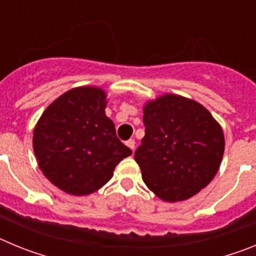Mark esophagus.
I'll return each mask as SVG.
<instances>
[{
	"label": "esophagus",
	"mask_w": 256,
	"mask_h": 256,
	"mask_svg": "<svg viewBox=\"0 0 256 256\" xmlns=\"http://www.w3.org/2000/svg\"><path fill=\"white\" fill-rule=\"evenodd\" d=\"M126 146H128V148H130V150H132V151H134V146H136V142H134V140H132V138H130V140H128V141L126 142Z\"/></svg>",
	"instance_id": "1"
}]
</instances>
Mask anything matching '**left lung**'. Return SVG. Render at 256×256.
I'll use <instances>...</instances> for the list:
<instances>
[{"instance_id": "8db88e82", "label": "left lung", "mask_w": 256, "mask_h": 256, "mask_svg": "<svg viewBox=\"0 0 256 256\" xmlns=\"http://www.w3.org/2000/svg\"><path fill=\"white\" fill-rule=\"evenodd\" d=\"M144 124L134 159L158 198L186 200L209 184L220 165L224 136L204 106L165 94L144 106Z\"/></svg>"}]
</instances>
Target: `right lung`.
I'll return each instance as SVG.
<instances>
[{"mask_svg": "<svg viewBox=\"0 0 256 256\" xmlns=\"http://www.w3.org/2000/svg\"><path fill=\"white\" fill-rule=\"evenodd\" d=\"M106 94L94 87L70 90L44 110L33 133L40 169L70 195H90L112 177L132 150L105 115Z\"/></svg>", "mask_w": 256, "mask_h": 256, "instance_id": "obj_1", "label": "right lung"}]
</instances>
